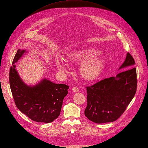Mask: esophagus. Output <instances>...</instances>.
Returning a JSON list of instances; mask_svg holds the SVG:
<instances>
[{"mask_svg":"<svg viewBox=\"0 0 148 148\" xmlns=\"http://www.w3.org/2000/svg\"><path fill=\"white\" fill-rule=\"evenodd\" d=\"M72 91L74 92H77L79 91V89L78 88H77V87H73L72 88Z\"/></svg>","mask_w":148,"mask_h":148,"instance_id":"34e87169","label":"esophagus"}]
</instances>
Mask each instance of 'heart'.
Listing matches in <instances>:
<instances>
[{
  "label": "heart",
  "mask_w": 148,
  "mask_h": 148,
  "mask_svg": "<svg viewBox=\"0 0 148 148\" xmlns=\"http://www.w3.org/2000/svg\"><path fill=\"white\" fill-rule=\"evenodd\" d=\"M100 53L91 48H83L66 53V60L72 63H80V74L87 80H95L101 75L105 67V61L99 56ZM56 64L62 74L68 71V65L62 59H56Z\"/></svg>",
  "instance_id": "b5f03b06"
}]
</instances>
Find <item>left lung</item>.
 I'll list each match as a JSON object with an SVG mask.
<instances>
[{
	"instance_id": "8db88e82",
	"label": "left lung",
	"mask_w": 148,
	"mask_h": 148,
	"mask_svg": "<svg viewBox=\"0 0 148 148\" xmlns=\"http://www.w3.org/2000/svg\"><path fill=\"white\" fill-rule=\"evenodd\" d=\"M134 59L127 53L120 67L123 71L86 87L85 116L96 123L117 120L134 98L137 90V73ZM125 71H124V70Z\"/></svg>"
}]
</instances>
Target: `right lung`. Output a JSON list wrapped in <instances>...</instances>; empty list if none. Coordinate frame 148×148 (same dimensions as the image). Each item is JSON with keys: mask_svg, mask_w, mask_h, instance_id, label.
<instances>
[{"mask_svg": "<svg viewBox=\"0 0 148 148\" xmlns=\"http://www.w3.org/2000/svg\"><path fill=\"white\" fill-rule=\"evenodd\" d=\"M27 51L18 49L10 71V85L17 108L32 120L51 123L59 116L63 100L69 86L54 83L46 78L35 85H28L19 75L16 63Z\"/></svg>", "mask_w": 148, "mask_h": 148, "instance_id": "obj_1", "label": "right lung"}]
</instances>
